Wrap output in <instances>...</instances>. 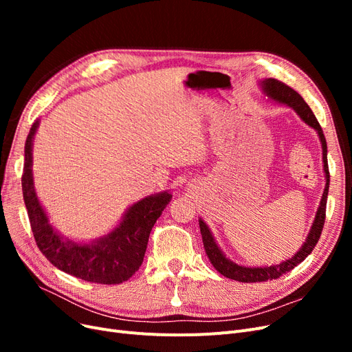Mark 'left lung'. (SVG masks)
<instances>
[{
    "label": "left lung",
    "mask_w": 352,
    "mask_h": 352,
    "mask_svg": "<svg viewBox=\"0 0 352 352\" xmlns=\"http://www.w3.org/2000/svg\"><path fill=\"white\" fill-rule=\"evenodd\" d=\"M260 87L264 94V97H267V100L274 101L278 104L286 105V107H291L300 119L308 124L310 127L317 132L318 140H320L322 144V155H323V170H324V179H326V185L323 195L320 199V206L317 208L316 217L313 220V225L310 232L305 238V242L301 245V248L298 250L291 258H287L279 264H273V265H242L236 264L235 261H232L230 258L226 257V254L221 251L219 247V243L216 242L214 236L208 228L207 223L202 220L201 217L198 219L199 221V229H201V235H202V243H204V250L210 263L212 264L220 274L225 276V278L243 282V283H254V282H265V280H272V279H278L279 276L283 273L292 270L296 267L298 264L302 263L308 254H311L313 248L316 247V243L318 242V238L322 235V229L324 225V217H326V202H327V192H329V182H330V176H329V167H327V144H326V138L323 135V131L320 124H318L316 116L313 114L311 109L308 107V104L304 101L300 94L294 91L292 88L287 87V85L276 80V79H264L260 80Z\"/></svg>",
    "instance_id": "obj_1"
}]
</instances>
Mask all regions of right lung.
<instances>
[{
	"mask_svg": "<svg viewBox=\"0 0 352 352\" xmlns=\"http://www.w3.org/2000/svg\"><path fill=\"white\" fill-rule=\"evenodd\" d=\"M39 119L32 124L25 144L22 176L23 199L38 248L57 269L87 282L116 285L127 280L144 261L151 229L172 201V192L163 190L133 202L107 235L92 241H73L50 223L34 182V140Z\"/></svg>",
	"mask_w": 352,
	"mask_h": 352,
	"instance_id": "add662e5",
	"label": "right lung"
}]
</instances>
